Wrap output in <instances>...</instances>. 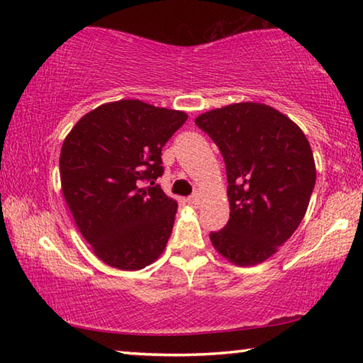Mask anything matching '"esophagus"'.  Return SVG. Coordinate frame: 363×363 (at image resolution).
<instances>
[{"label": "esophagus", "mask_w": 363, "mask_h": 363, "mask_svg": "<svg viewBox=\"0 0 363 363\" xmlns=\"http://www.w3.org/2000/svg\"><path fill=\"white\" fill-rule=\"evenodd\" d=\"M187 201H189V205H192V206H199V205H200V201H201V196H200V194H194V195H190V196H189Z\"/></svg>", "instance_id": "obj_1"}]
</instances>
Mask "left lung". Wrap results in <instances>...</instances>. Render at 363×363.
Returning a JSON list of instances; mask_svg holds the SVG:
<instances>
[{
	"mask_svg": "<svg viewBox=\"0 0 363 363\" xmlns=\"http://www.w3.org/2000/svg\"><path fill=\"white\" fill-rule=\"evenodd\" d=\"M225 163L230 218L213 247L237 266L272 256L303 220L315 186L309 140L296 123L264 104L240 102L196 116Z\"/></svg>",
	"mask_w": 363,
	"mask_h": 363,
	"instance_id": "8db88e82",
	"label": "left lung"
}]
</instances>
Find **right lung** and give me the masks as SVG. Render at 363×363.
I'll return each mask as SVG.
<instances>
[{"label": "right lung", "mask_w": 363, "mask_h": 363, "mask_svg": "<svg viewBox=\"0 0 363 363\" xmlns=\"http://www.w3.org/2000/svg\"><path fill=\"white\" fill-rule=\"evenodd\" d=\"M186 120L179 110L125 99L86 113L65 138L64 199L84 240L108 266L144 269L167 247L177 203L155 181L163 174V145Z\"/></svg>", "instance_id": "add662e5"}]
</instances>
